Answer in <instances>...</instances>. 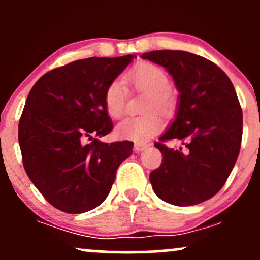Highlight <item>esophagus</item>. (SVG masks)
Wrapping results in <instances>:
<instances>
[{"instance_id":"34e87169","label":"esophagus","mask_w":260,"mask_h":260,"mask_svg":"<svg viewBox=\"0 0 260 260\" xmlns=\"http://www.w3.org/2000/svg\"><path fill=\"white\" fill-rule=\"evenodd\" d=\"M147 148H148V144H140V143H137V144H134V150H136L137 153L145 150Z\"/></svg>"}]
</instances>
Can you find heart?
<instances>
[{"label": "heart", "mask_w": 260, "mask_h": 260, "mask_svg": "<svg viewBox=\"0 0 260 260\" xmlns=\"http://www.w3.org/2000/svg\"><path fill=\"white\" fill-rule=\"evenodd\" d=\"M124 79L136 90L147 92L144 110L148 113L124 118L116 127V134L120 138L144 143L162 129V117L154 110L157 109L164 115H170L175 109V95L169 88L170 79L165 70L150 62L136 64L128 71ZM127 96L128 89L122 80L110 82L104 92L106 112L113 118L121 117L126 110Z\"/></svg>", "instance_id": "heart-1"}]
</instances>
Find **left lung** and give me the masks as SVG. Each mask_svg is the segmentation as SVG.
<instances>
[{"label":"left lung","instance_id":"1","mask_svg":"<svg viewBox=\"0 0 260 260\" xmlns=\"http://www.w3.org/2000/svg\"><path fill=\"white\" fill-rule=\"evenodd\" d=\"M142 57L165 67L180 91L175 121L155 143L162 154L149 176L155 194L177 207L208 201L225 184L240 154L243 116L234 84L221 68L194 53L159 50ZM172 139L182 147L163 144Z\"/></svg>","mask_w":260,"mask_h":260}]
</instances>
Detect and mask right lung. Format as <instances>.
<instances>
[{"label":"right lung","instance_id":"right-lung-1","mask_svg":"<svg viewBox=\"0 0 260 260\" xmlns=\"http://www.w3.org/2000/svg\"><path fill=\"white\" fill-rule=\"evenodd\" d=\"M133 55L90 57L55 68L35 83L18 126L25 172L58 210L80 214L109 196L133 143H103L112 131L104 92Z\"/></svg>","mask_w":260,"mask_h":260}]
</instances>
